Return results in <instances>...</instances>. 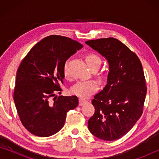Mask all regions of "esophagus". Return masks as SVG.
I'll return each mask as SVG.
<instances>
[{"instance_id": "1", "label": "esophagus", "mask_w": 159, "mask_h": 159, "mask_svg": "<svg viewBox=\"0 0 159 159\" xmlns=\"http://www.w3.org/2000/svg\"><path fill=\"white\" fill-rule=\"evenodd\" d=\"M88 101L85 99H83V98H80L79 99V105L80 106H83L84 104H85L88 103Z\"/></svg>"}]
</instances>
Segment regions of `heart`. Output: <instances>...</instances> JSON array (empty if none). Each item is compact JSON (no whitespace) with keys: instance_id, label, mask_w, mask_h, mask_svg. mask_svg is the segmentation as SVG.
Masks as SVG:
<instances>
[{"instance_id":"1","label":"heart","mask_w":159,"mask_h":159,"mask_svg":"<svg viewBox=\"0 0 159 159\" xmlns=\"http://www.w3.org/2000/svg\"><path fill=\"white\" fill-rule=\"evenodd\" d=\"M86 62L91 69H98L101 64V58L99 56L94 53H88L85 54ZM63 73L66 77L69 76L68 61L65 62L63 68ZM98 89V82L96 80H80L77 82L71 89V93L73 95H77L81 98H88L91 95L96 92Z\"/></svg>"}]
</instances>
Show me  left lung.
<instances>
[{"instance_id":"8db88e82","label":"left lung","mask_w":159,"mask_h":159,"mask_svg":"<svg viewBox=\"0 0 159 159\" xmlns=\"http://www.w3.org/2000/svg\"><path fill=\"white\" fill-rule=\"evenodd\" d=\"M86 44L109 64L107 84L92 101L95 113L88 120V129L101 140H118L133 127L143 112L147 87L142 64L117 39H97Z\"/></svg>"}]
</instances>
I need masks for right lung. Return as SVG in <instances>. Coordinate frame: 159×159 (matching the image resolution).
<instances>
[{
	"label": "right lung",
	"instance_id": "add662e5",
	"mask_svg": "<svg viewBox=\"0 0 159 159\" xmlns=\"http://www.w3.org/2000/svg\"><path fill=\"white\" fill-rule=\"evenodd\" d=\"M83 45L72 39L50 35L21 61L16 72L14 101L24 127L34 135L49 137L64 127L66 113L77 107L75 95L58 96L66 61Z\"/></svg>",
	"mask_w": 159,
	"mask_h": 159
}]
</instances>
